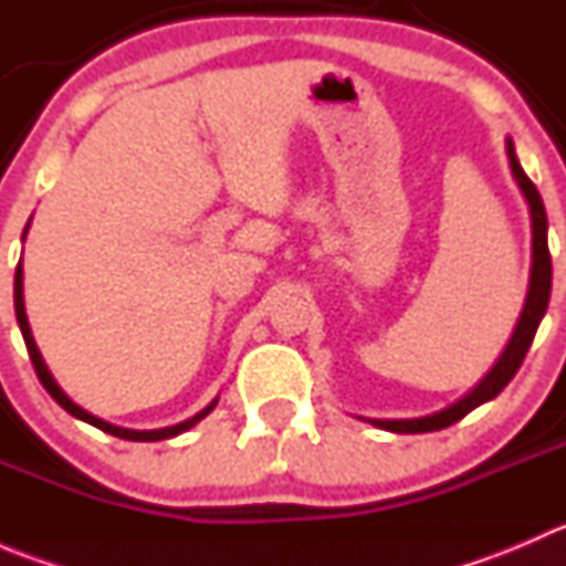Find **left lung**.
<instances>
[{
    "label": "left lung",
    "instance_id": "8db88e82",
    "mask_svg": "<svg viewBox=\"0 0 566 566\" xmlns=\"http://www.w3.org/2000/svg\"><path fill=\"white\" fill-rule=\"evenodd\" d=\"M506 156H510L512 175H515L517 186H521L523 197L528 202L531 213V279H528V295L526 306H523V315L517 319L515 334H512L510 345L501 353V358L495 361V367L479 380V386L473 391H468L460 402L449 405V408L438 410L432 416H421V419H367L369 424L380 427V430L389 432H432L443 430V427L454 424L462 416L471 413L473 408H479L488 399L499 397L504 391V386L515 378V373L521 369L523 358H526L531 342H534L536 328H539L542 317L547 312V301H551V279H553V265H551V251H547V216L545 205H542L539 191H536L534 182L528 180V175L523 172L521 161L515 156V145L512 139H506Z\"/></svg>",
    "mask_w": 566,
    "mask_h": 566
}]
</instances>
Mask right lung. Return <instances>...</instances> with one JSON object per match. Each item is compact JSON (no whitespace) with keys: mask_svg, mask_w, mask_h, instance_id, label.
<instances>
[{"mask_svg":"<svg viewBox=\"0 0 566 566\" xmlns=\"http://www.w3.org/2000/svg\"><path fill=\"white\" fill-rule=\"evenodd\" d=\"M24 235H27V230H24ZM13 298H15V319H19L21 336H24L27 350H30V358H32V367H35V373H38L40 384H43V389L49 391L51 397H54L56 402H60L62 408L67 410V413L76 416V419H82V421H87V424L98 427V430L108 432V436L125 438V441H164V438H175V436H180V432H186L188 427H193V424H197L199 419H205V416H208L210 410L216 408V402H219V399H213V402H210L208 408H205V410H199V413L193 416V419L180 421V424H175V427H164V430H125V427L108 424V421L98 419V416H93V413H87V410H84V408H78V405L73 402V399L67 397V394L62 391L60 386H56V380L51 378V373H49V367H45L43 356H40V350H38L35 339H32L30 323H27V312H24V271H21V262H19V268H15V287H13Z\"/></svg>","mask_w":566,"mask_h":566,"instance_id":"obj_1","label":"right lung"}]
</instances>
